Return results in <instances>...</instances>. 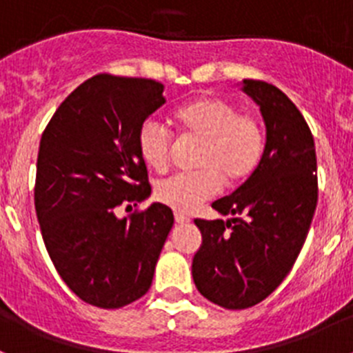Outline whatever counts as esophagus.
Wrapping results in <instances>:
<instances>
[{"label": "esophagus", "instance_id": "1", "mask_svg": "<svg viewBox=\"0 0 353 353\" xmlns=\"http://www.w3.org/2000/svg\"><path fill=\"white\" fill-rule=\"evenodd\" d=\"M174 221H176V224H187L191 219L183 214H174Z\"/></svg>", "mask_w": 353, "mask_h": 353}]
</instances>
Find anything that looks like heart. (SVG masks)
Masks as SVG:
<instances>
[{"label":"heart","mask_w":353,"mask_h":353,"mask_svg":"<svg viewBox=\"0 0 353 353\" xmlns=\"http://www.w3.org/2000/svg\"><path fill=\"white\" fill-rule=\"evenodd\" d=\"M173 120L183 139L199 141L194 157L198 171L161 180L154 191L159 203L189 214L219 194L223 180L239 185L260 166L265 132L256 114L240 113L233 102L221 97H201L176 109ZM136 143L150 170H168L173 136L166 127L155 120L143 121Z\"/></svg>","instance_id":"obj_1"}]
</instances>
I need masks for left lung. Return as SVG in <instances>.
I'll use <instances>...</instances> for the list:
<instances>
[{"label": "left lung", "instance_id": "left-lung-1", "mask_svg": "<svg viewBox=\"0 0 353 353\" xmlns=\"http://www.w3.org/2000/svg\"><path fill=\"white\" fill-rule=\"evenodd\" d=\"M242 90L260 105L263 157L235 192L212 203L232 219L194 221L203 242L192 260V279L205 299L226 310L251 307L281 285L318 201L313 134L297 105L265 81L244 79Z\"/></svg>", "mask_w": 353, "mask_h": 353}]
</instances>
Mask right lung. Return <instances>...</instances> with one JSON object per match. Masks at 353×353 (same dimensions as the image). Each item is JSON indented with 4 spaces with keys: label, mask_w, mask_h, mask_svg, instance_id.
I'll list each match as a JSON object with an SVG mask.
<instances>
[{
    "label": "right lung",
    "mask_w": 353,
    "mask_h": 353,
    "mask_svg": "<svg viewBox=\"0 0 353 353\" xmlns=\"http://www.w3.org/2000/svg\"><path fill=\"white\" fill-rule=\"evenodd\" d=\"M164 102L157 81L99 74L61 102L40 139L35 210L43 244L65 285L97 307H123L148 292L173 226L162 203L123 219L114 214L152 192L136 139Z\"/></svg>",
    "instance_id": "1"
}]
</instances>
